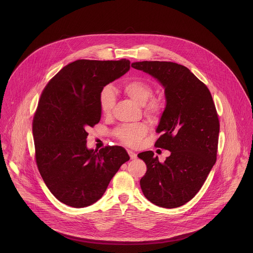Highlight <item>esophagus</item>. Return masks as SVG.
I'll return each instance as SVG.
<instances>
[{"instance_id":"1","label":"esophagus","mask_w":253,"mask_h":253,"mask_svg":"<svg viewBox=\"0 0 253 253\" xmlns=\"http://www.w3.org/2000/svg\"><path fill=\"white\" fill-rule=\"evenodd\" d=\"M127 153H128V155H129V158L131 159V160H134V159H136L137 158V155L133 152V151H130V150H127Z\"/></svg>"}]
</instances>
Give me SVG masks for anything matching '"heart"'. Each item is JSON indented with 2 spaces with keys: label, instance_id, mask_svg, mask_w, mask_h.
<instances>
[{
  "label": "heart",
  "instance_id": "b5f03b06",
  "mask_svg": "<svg viewBox=\"0 0 253 253\" xmlns=\"http://www.w3.org/2000/svg\"><path fill=\"white\" fill-rule=\"evenodd\" d=\"M124 92L139 105L144 107V114L151 120L157 119L162 112L163 105L160 100L151 98L153 95L152 85L142 79H133L123 85ZM115 104V93L113 88L107 85L102 88L99 94V107L103 115L108 116ZM148 132V127L144 124L124 125L116 130V136L126 145L135 147L140 144L141 140Z\"/></svg>",
  "mask_w": 253,
  "mask_h": 253
}]
</instances>
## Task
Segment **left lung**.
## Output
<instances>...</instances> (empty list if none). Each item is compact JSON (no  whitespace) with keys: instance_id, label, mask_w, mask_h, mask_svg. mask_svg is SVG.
Wrapping results in <instances>:
<instances>
[{"instance_id":"left-lung-1","label":"left lung","mask_w":253,"mask_h":253,"mask_svg":"<svg viewBox=\"0 0 253 253\" xmlns=\"http://www.w3.org/2000/svg\"><path fill=\"white\" fill-rule=\"evenodd\" d=\"M131 67L155 78L165 88L166 107L155 146L169 150L161 163L152 151L138 154L147 166L140 180L146 199L178 208L200 191L216 162L219 120L208 86L187 67L168 61L133 62Z\"/></svg>"}]
</instances>
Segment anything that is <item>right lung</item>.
I'll return each instance as SVG.
<instances>
[{
    "label": "right lung",
    "instance_id": "right-lung-1",
    "mask_svg": "<svg viewBox=\"0 0 253 253\" xmlns=\"http://www.w3.org/2000/svg\"><path fill=\"white\" fill-rule=\"evenodd\" d=\"M130 61L80 59L45 85L33 119L36 163L51 194L72 208L97 202L121 166L129 160L121 146L86 147V129L101 118L102 88L130 68Z\"/></svg>",
    "mask_w": 253,
    "mask_h": 253
}]
</instances>
